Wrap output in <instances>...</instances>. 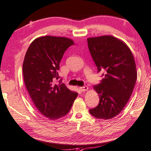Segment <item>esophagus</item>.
Segmentation results:
<instances>
[{
	"instance_id": "34e87169",
	"label": "esophagus",
	"mask_w": 151,
	"mask_h": 151,
	"mask_svg": "<svg viewBox=\"0 0 151 151\" xmlns=\"http://www.w3.org/2000/svg\"><path fill=\"white\" fill-rule=\"evenodd\" d=\"M88 90V86H83V87L80 88V90L81 92H84V91H87Z\"/></svg>"
}]
</instances>
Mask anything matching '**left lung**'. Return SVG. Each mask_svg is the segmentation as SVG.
Segmentation results:
<instances>
[{
	"mask_svg": "<svg viewBox=\"0 0 151 151\" xmlns=\"http://www.w3.org/2000/svg\"><path fill=\"white\" fill-rule=\"evenodd\" d=\"M88 45L102 80L93 86L100 102L90 113L98 119H111L127 104L134 90L137 71L128 47L119 39L105 35L88 38Z\"/></svg>",
	"mask_w": 151,
	"mask_h": 151,
	"instance_id": "8db88e82",
	"label": "left lung"
}]
</instances>
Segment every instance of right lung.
<instances>
[{
  "label": "right lung",
  "mask_w": 151,
  "mask_h": 151,
  "mask_svg": "<svg viewBox=\"0 0 151 151\" xmlns=\"http://www.w3.org/2000/svg\"><path fill=\"white\" fill-rule=\"evenodd\" d=\"M73 45L68 38L41 37L32 42L24 56L23 73L27 90L36 108L50 120L65 116L78 96L61 83L58 73L64 53Z\"/></svg>",
  "instance_id": "obj_1"
}]
</instances>
